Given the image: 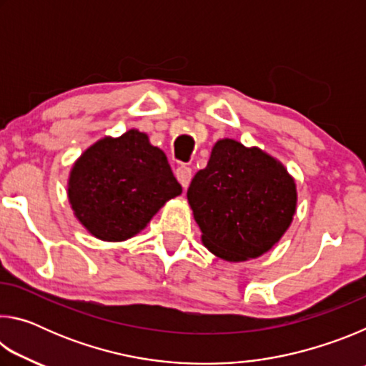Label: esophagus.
<instances>
[{"label":"esophagus","instance_id":"1","mask_svg":"<svg viewBox=\"0 0 366 366\" xmlns=\"http://www.w3.org/2000/svg\"><path fill=\"white\" fill-rule=\"evenodd\" d=\"M176 177H177V181L181 182L182 187H184V189H187V187H189V184H190V181H192V169L189 168V166H185V164L177 166V169H176Z\"/></svg>","mask_w":366,"mask_h":366}]
</instances>
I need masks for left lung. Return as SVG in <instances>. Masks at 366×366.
Instances as JSON below:
<instances>
[{"label": "left lung", "mask_w": 366, "mask_h": 366, "mask_svg": "<svg viewBox=\"0 0 366 366\" xmlns=\"http://www.w3.org/2000/svg\"><path fill=\"white\" fill-rule=\"evenodd\" d=\"M187 198L207 249L226 262L268 252L292 222L297 192L284 166L259 148L218 140Z\"/></svg>", "instance_id": "obj_1"}]
</instances>
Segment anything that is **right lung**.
<instances>
[{
    "instance_id": "1",
    "label": "right lung",
    "mask_w": 366,
    "mask_h": 366,
    "mask_svg": "<svg viewBox=\"0 0 366 366\" xmlns=\"http://www.w3.org/2000/svg\"><path fill=\"white\" fill-rule=\"evenodd\" d=\"M181 194L166 154L135 129L86 148L67 187L77 219L108 242L134 237L166 202Z\"/></svg>"
}]
</instances>
